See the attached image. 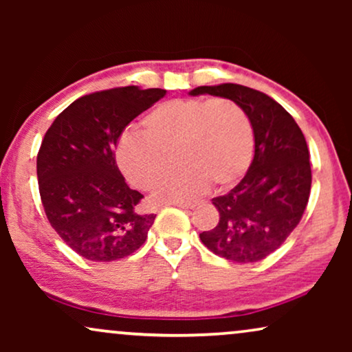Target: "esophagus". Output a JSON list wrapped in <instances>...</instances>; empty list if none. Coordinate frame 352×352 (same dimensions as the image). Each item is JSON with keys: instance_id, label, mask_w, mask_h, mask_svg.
<instances>
[{"instance_id": "obj_1", "label": "esophagus", "mask_w": 352, "mask_h": 352, "mask_svg": "<svg viewBox=\"0 0 352 352\" xmlns=\"http://www.w3.org/2000/svg\"><path fill=\"white\" fill-rule=\"evenodd\" d=\"M175 206H179V208H182V210H192L194 208V204H182V201H175V204H173Z\"/></svg>"}]
</instances>
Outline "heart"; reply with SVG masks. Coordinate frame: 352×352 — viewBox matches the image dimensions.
Wrapping results in <instances>:
<instances>
[{"mask_svg":"<svg viewBox=\"0 0 352 352\" xmlns=\"http://www.w3.org/2000/svg\"><path fill=\"white\" fill-rule=\"evenodd\" d=\"M144 133L126 129L115 157L138 189H153L177 147L182 168L155 190L157 201H187L205 194L211 181L224 189L247 173L253 157V128L247 113L228 99L189 98L158 104L142 120Z\"/></svg>","mask_w":352,"mask_h":352,"instance_id":"obj_1","label":"heart"}]
</instances>
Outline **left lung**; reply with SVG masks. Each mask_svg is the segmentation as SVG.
<instances>
[{
    "label": "left lung",
    "mask_w": 352,
    "mask_h": 352,
    "mask_svg": "<svg viewBox=\"0 0 352 352\" xmlns=\"http://www.w3.org/2000/svg\"><path fill=\"white\" fill-rule=\"evenodd\" d=\"M190 96L230 99L247 113L254 157L229 194L214 197V229L200 234L210 252L234 263H256L276 252L296 228L311 192V163L305 134L280 104L261 91L224 83L199 86Z\"/></svg>",
    "instance_id": "obj_1"
}]
</instances>
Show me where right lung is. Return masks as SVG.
<instances>
[{"label":"right lung","instance_id":"1","mask_svg":"<svg viewBox=\"0 0 352 352\" xmlns=\"http://www.w3.org/2000/svg\"><path fill=\"white\" fill-rule=\"evenodd\" d=\"M166 94L124 86L72 102L57 115L36 157L41 204L52 229L89 261L129 256L146 242L155 214L142 213L115 160L124 128Z\"/></svg>","mask_w":352,"mask_h":352}]
</instances>
